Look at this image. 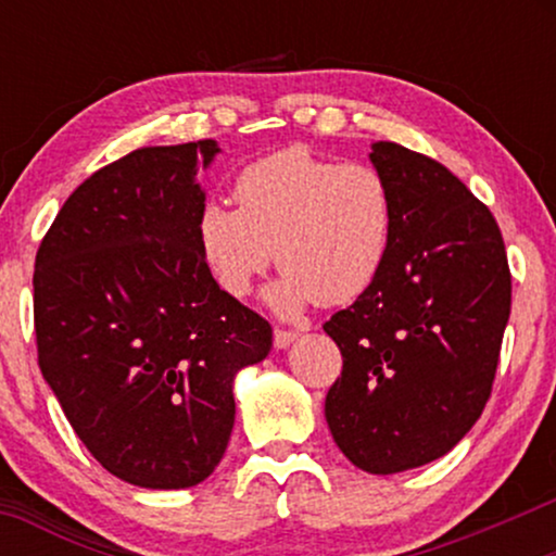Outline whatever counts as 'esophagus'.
Returning <instances> with one entry per match:
<instances>
[{"label":"esophagus","instance_id":"obj_1","mask_svg":"<svg viewBox=\"0 0 556 556\" xmlns=\"http://www.w3.org/2000/svg\"><path fill=\"white\" fill-rule=\"evenodd\" d=\"M295 339H299V331H293V329H276V331H273V344H276L278 349H286L288 344H293Z\"/></svg>","mask_w":556,"mask_h":556}]
</instances>
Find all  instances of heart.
Wrapping results in <instances>:
<instances>
[{
    "instance_id": "b5f03b06",
    "label": "heart",
    "mask_w": 556,
    "mask_h": 556,
    "mask_svg": "<svg viewBox=\"0 0 556 556\" xmlns=\"http://www.w3.org/2000/svg\"><path fill=\"white\" fill-rule=\"evenodd\" d=\"M232 197L238 210L207 202L194 225L204 268L232 299L253 291L273 250L283 278L268 299L283 314L359 299L384 270L394 197L377 166L291 147L245 166Z\"/></svg>"
}]
</instances>
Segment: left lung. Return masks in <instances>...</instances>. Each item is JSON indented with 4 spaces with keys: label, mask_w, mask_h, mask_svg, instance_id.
<instances>
[{
    "label": "left lung",
    "mask_w": 556,
    "mask_h": 556,
    "mask_svg": "<svg viewBox=\"0 0 556 556\" xmlns=\"http://www.w3.org/2000/svg\"><path fill=\"white\" fill-rule=\"evenodd\" d=\"M371 164L394 197L384 270L324 324L341 377L326 422L367 473L425 466L481 417L511 314V270L491 210L435 159L377 141Z\"/></svg>",
    "instance_id": "obj_1"
}]
</instances>
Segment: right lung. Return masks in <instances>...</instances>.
I'll return each mask as SVG.
<instances>
[{
  "label": "right lung",
  "mask_w": 556,
  "mask_h": 556,
  "mask_svg": "<svg viewBox=\"0 0 556 556\" xmlns=\"http://www.w3.org/2000/svg\"><path fill=\"white\" fill-rule=\"evenodd\" d=\"M212 139L143 147L88 177L35 257L37 364L90 455L141 489H189L223 460L232 379L273 346L197 248Z\"/></svg>",
  "instance_id": "1"
}]
</instances>
